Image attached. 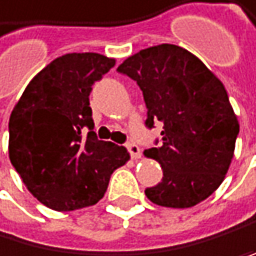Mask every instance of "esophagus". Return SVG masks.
Here are the masks:
<instances>
[{"mask_svg": "<svg viewBox=\"0 0 256 256\" xmlns=\"http://www.w3.org/2000/svg\"><path fill=\"white\" fill-rule=\"evenodd\" d=\"M126 148H128V152L131 154V158H133V160H139V158H140V148H139L138 144H134V142H128V144H126Z\"/></svg>", "mask_w": 256, "mask_h": 256, "instance_id": "34e87169", "label": "esophagus"}]
</instances>
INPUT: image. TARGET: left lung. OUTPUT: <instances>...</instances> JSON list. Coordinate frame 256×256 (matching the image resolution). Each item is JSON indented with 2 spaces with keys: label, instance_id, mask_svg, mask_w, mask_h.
<instances>
[{
  "label": "left lung",
  "instance_id": "1",
  "mask_svg": "<svg viewBox=\"0 0 256 256\" xmlns=\"http://www.w3.org/2000/svg\"><path fill=\"white\" fill-rule=\"evenodd\" d=\"M117 71L142 90L146 125L163 123L162 144L144 152L163 170L162 182L146 190L147 198L174 209L209 198L230 170L239 134L225 85L198 56L174 44L139 50Z\"/></svg>",
  "mask_w": 256,
  "mask_h": 256
}]
</instances>
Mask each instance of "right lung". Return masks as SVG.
<instances>
[{"mask_svg":"<svg viewBox=\"0 0 256 256\" xmlns=\"http://www.w3.org/2000/svg\"><path fill=\"white\" fill-rule=\"evenodd\" d=\"M114 66V58L93 52L58 56L31 79L10 114V163L50 209L96 204L110 174L130 160L125 147L100 140L93 131L92 85Z\"/></svg>","mask_w":256,"mask_h":256,"instance_id":"right-lung-1","label":"right lung"}]
</instances>
